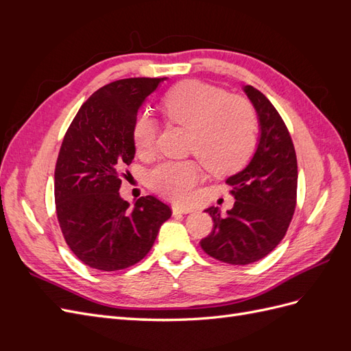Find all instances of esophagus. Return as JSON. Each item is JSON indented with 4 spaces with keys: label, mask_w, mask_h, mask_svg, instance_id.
Returning <instances> with one entry per match:
<instances>
[{
    "label": "esophagus",
    "mask_w": 351,
    "mask_h": 351,
    "mask_svg": "<svg viewBox=\"0 0 351 351\" xmlns=\"http://www.w3.org/2000/svg\"><path fill=\"white\" fill-rule=\"evenodd\" d=\"M193 210V208H189V206H173V214H190V212Z\"/></svg>",
    "instance_id": "1"
}]
</instances>
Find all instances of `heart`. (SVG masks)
<instances>
[{"instance_id": "b5f03b06", "label": "heart", "mask_w": 351, "mask_h": 351, "mask_svg": "<svg viewBox=\"0 0 351 351\" xmlns=\"http://www.w3.org/2000/svg\"><path fill=\"white\" fill-rule=\"evenodd\" d=\"M168 121L189 129V147L215 174L236 171L247 161L256 143V117L249 102L227 95L214 84L184 80L162 98ZM156 123L149 114H141L133 124V142L141 155L154 151ZM202 165L193 159L165 161L152 169V187L176 202L193 197L202 178Z\"/></svg>"}]
</instances>
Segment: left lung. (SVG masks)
Returning <instances> with one entry per match:
<instances>
[{
    "label": "left lung",
    "instance_id": "left-lung-1",
    "mask_svg": "<svg viewBox=\"0 0 351 351\" xmlns=\"http://www.w3.org/2000/svg\"><path fill=\"white\" fill-rule=\"evenodd\" d=\"M258 117L259 136L250 161L226 182L234 206L221 215L209 206L214 230L200 246L209 256L249 265L267 256L284 239L295 209L297 158L289 130L269 99L250 84L243 86Z\"/></svg>",
    "mask_w": 351,
    "mask_h": 351
}]
</instances>
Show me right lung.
<instances>
[{"mask_svg":"<svg viewBox=\"0 0 351 351\" xmlns=\"http://www.w3.org/2000/svg\"><path fill=\"white\" fill-rule=\"evenodd\" d=\"M167 77L112 82L74 117L56 165V206L69 247L90 268L120 271L142 261L171 209L155 196L133 208L120 196L134 158L133 124L146 98Z\"/></svg>","mask_w":351,"mask_h":351,"instance_id":"right-lung-1","label":"right lung"}]
</instances>
